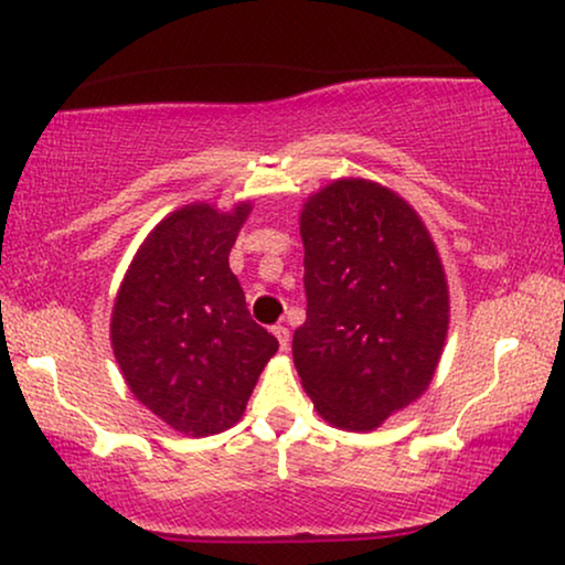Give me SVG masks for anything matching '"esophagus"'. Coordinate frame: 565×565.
Returning <instances> with one entry per match:
<instances>
[{
    "instance_id": "obj_1",
    "label": "esophagus",
    "mask_w": 565,
    "mask_h": 565,
    "mask_svg": "<svg viewBox=\"0 0 565 565\" xmlns=\"http://www.w3.org/2000/svg\"><path fill=\"white\" fill-rule=\"evenodd\" d=\"M274 335L278 339V347L281 349L289 347V328L287 326H274Z\"/></svg>"
}]
</instances>
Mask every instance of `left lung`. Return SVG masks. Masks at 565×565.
Segmentation results:
<instances>
[{
  "instance_id": "8db88e82",
  "label": "left lung",
  "mask_w": 565,
  "mask_h": 565,
  "mask_svg": "<svg viewBox=\"0 0 565 565\" xmlns=\"http://www.w3.org/2000/svg\"><path fill=\"white\" fill-rule=\"evenodd\" d=\"M307 318L297 373L320 417L373 430L430 385L448 331V287L409 205L365 180H339L302 211Z\"/></svg>"
}]
</instances>
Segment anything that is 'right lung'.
<instances>
[{
	"label": "right lung",
	"mask_w": 565,
	"mask_h": 565,
	"mask_svg": "<svg viewBox=\"0 0 565 565\" xmlns=\"http://www.w3.org/2000/svg\"><path fill=\"white\" fill-rule=\"evenodd\" d=\"M247 213L249 203L171 213L142 242L114 302L111 344L127 385L180 433L213 435L237 423L278 349L249 318L230 268Z\"/></svg>",
	"instance_id": "obj_1"
}]
</instances>
